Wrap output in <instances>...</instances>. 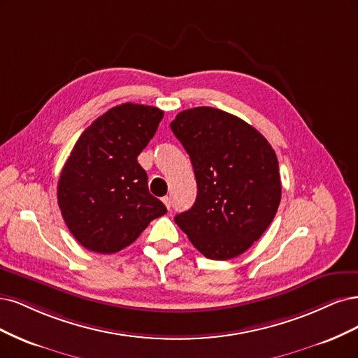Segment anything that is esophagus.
Returning a JSON list of instances; mask_svg holds the SVG:
<instances>
[{
  "label": "esophagus",
  "instance_id": "esophagus-1",
  "mask_svg": "<svg viewBox=\"0 0 358 358\" xmlns=\"http://www.w3.org/2000/svg\"><path fill=\"white\" fill-rule=\"evenodd\" d=\"M164 203L166 205V208H168V210H171V206H172V201H171L169 196H165V198H164Z\"/></svg>",
  "mask_w": 358,
  "mask_h": 358
}]
</instances>
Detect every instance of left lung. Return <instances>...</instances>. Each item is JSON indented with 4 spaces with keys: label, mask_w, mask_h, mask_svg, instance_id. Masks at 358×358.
Returning <instances> with one entry per match:
<instances>
[{
    "label": "left lung",
    "mask_w": 358,
    "mask_h": 358,
    "mask_svg": "<svg viewBox=\"0 0 358 358\" xmlns=\"http://www.w3.org/2000/svg\"><path fill=\"white\" fill-rule=\"evenodd\" d=\"M171 129L190 156L198 196L176 223L205 257L247 251L272 223L281 201L272 145L242 119L213 107L184 110Z\"/></svg>",
    "instance_id": "obj_1"
}]
</instances>
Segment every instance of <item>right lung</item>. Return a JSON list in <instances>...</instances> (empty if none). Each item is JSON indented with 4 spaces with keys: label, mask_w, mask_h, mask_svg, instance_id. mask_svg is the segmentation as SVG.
I'll return each instance as SVG.
<instances>
[{
    "label": "right lung",
    "mask_w": 358,
    "mask_h": 358,
    "mask_svg": "<svg viewBox=\"0 0 358 358\" xmlns=\"http://www.w3.org/2000/svg\"><path fill=\"white\" fill-rule=\"evenodd\" d=\"M162 117L156 107L126 102L103 113L77 140L57 181V205L89 251L117 252L166 214L136 160Z\"/></svg>",
    "instance_id": "obj_1"
}]
</instances>
